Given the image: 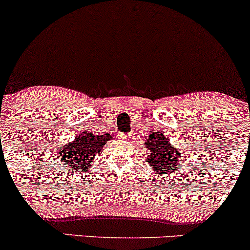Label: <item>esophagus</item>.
Here are the masks:
<instances>
[{"instance_id": "1", "label": "esophagus", "mask_w": 250, "mask_h": 250, "mask_svg": "<svg viewBox=\"0 0 250 250\" xmlns=\"http://www.w3.org/2000/svg\"><path fill=\"white\" fill-rule=\"evenodd\" d=\"M131 137L130 134H121V139H125V140H129Z\"/></svg>"}]
</instances>
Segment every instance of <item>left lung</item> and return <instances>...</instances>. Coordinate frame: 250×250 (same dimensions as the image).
Here are the masks:
<instances>
[{
  "label": "left lung",
  "instance_id": "1",
  "mask_svg": "<svg viewBox=\"0 0 250 250\" xmlns=\"http://www.w3.org/2000/svg\"><path fill=\"white\" fill-rule=\"evenodd\" d=\"M145 147L148 149V155L146 161L153 168V171L157 175H169L176 173L183 157L181 156V150L173 147L169 142L167 135L161 131H153L149 134Z\"/></svg>",
  "mask_w": 250,
  "mask_h": 250
}]
</instances>
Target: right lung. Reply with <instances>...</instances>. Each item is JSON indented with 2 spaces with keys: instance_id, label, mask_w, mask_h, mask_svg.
<instances>
[{
  "instance_id": "obj_1",
  "label": "right lung",
  "mask_w": 250,
  "mask_h": 250,
  "mask_svg": "<svg viewBox=\"0 0 250 250\" xmlns=\"http://www.w3.org/2000/svg\"><path fill=\"white\" fill-rule=\"evenodd\" d=\"M109 140H111L110 134L95 135L90 131H82L74 141L65 143L60 148L57 155L68 170L76 171V174L85 173L94 165L96 155Z\"/></svg>"
}]
</instances>
